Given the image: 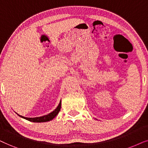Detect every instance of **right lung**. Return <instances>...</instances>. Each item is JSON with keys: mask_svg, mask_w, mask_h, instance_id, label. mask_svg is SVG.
Listing matches in <instances>:
<instances>
[{"mask_svg": "<svg viewBox=\"0 0 148 148\" xmlns=\"http://www.w3.org/2000/svg\"><path fill=\"white\" fill-rule=\"evenodd\" d=\"M61 106H62V101H60L58 106L57 107V108L54 110V111L51 112V113L47 114V115H45V116H40V117L27 118V117H24V116H22L19 115V114L17 113L16 114L19 116L23 118V119L27 120V121L33 122V123H45V122H48V121H51V120L53 119L54 118L56 117L57 115H58L59 112H60L61 110Z\"/></svg>", "mask_w": 148, "mask_h": 148, "instance_id": "add662e5", "label": "right lung"}]
</instances>
